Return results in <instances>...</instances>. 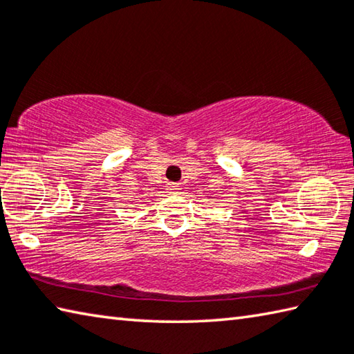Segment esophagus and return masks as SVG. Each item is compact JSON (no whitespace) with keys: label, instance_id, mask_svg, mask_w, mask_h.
Wrapping results in <instances>:
<instances>
[{"label":"esophagus","instance_id":"esophagus-1","mask_svg":"<svg viewBox=\"0 0 354 354\" xmlns=\"http://www.w3.org/2000/svg\"><path fill=\"white\" fill-rule=\"evenodd\" d=\"M167 190H169V194H176L179 190V185L178 184H169L167 185Z\"/></svg>","mask_w":354,"mask_h":354}]
</instances>
